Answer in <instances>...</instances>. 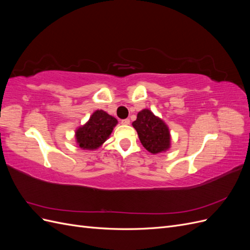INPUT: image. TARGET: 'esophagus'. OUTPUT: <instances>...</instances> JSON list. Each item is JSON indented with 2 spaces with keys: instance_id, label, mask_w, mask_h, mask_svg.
Listing matches in <instances>:
<instances>
[{
  "instance_id": "obj_1",
  "label": "esophagus",
  "mask_w": 250,
  "mask_h": 250,
  "mask_svg": "<svg viewBox=\"0 0 250 250\" xmlns=\"http://www.w3.org/2000/svg\"><path fill=\"white\" fill-rule=\"evenodd\" d=\"M121 123H122L123 125H129L130 124V120L129 119H124L121 121Z\"/></svg>"
}]
</instances>
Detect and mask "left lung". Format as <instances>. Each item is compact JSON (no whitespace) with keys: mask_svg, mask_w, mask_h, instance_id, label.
<instances>
[{"mask_svg":"<svg viewBox=\"0 0 250 250\" xmlns=\"http://www.w3.org/2000/svg\"><path fill=\"white\" fill-rule=\"evenodd\" d=\"M132 126L138 132L142 145L150 153L157 154L169 150L171 146L169 127L151 110L147 108L141 110Z\"/></svg>","mask_w":250,"mask_h":250,"instance_id":"left-lung-1","label":"left lung"}]
</instances>
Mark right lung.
<instances>
[{"label":"right lung","mask_w":250,"mask_h":250,"mask_svg":"<svg viewBox=\"0 0 250 250\" xmlns=\"http://www.w3.org/2000/svg\"><path fill=\"white\" fill-rule=\"evenodd\" d=\"M118 120L106 111L98 109L89 117L87 122L75 131L77 145L83 150H96L103 145L111 134Z\"/></svg>","instance_id":"1"}]
</instances>
